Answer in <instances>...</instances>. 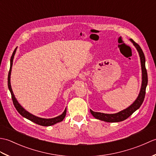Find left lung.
Instances as JSON below:
<instances>
[{
  "instance_id": "1",
  "label": "left lung",
  "mask_w": 156,
  "mask_h": 156,
  "mask_svg": "<svg viewBox=\"0 0 156 156\" xmlns=\"http://www.w3.org/2000/svg\"><path fill=\"white\" fill-rule=\"evenodd\" d=\"M129 40L131 41L132 44L137 49L139 53L140 58L141 66V72H142V82H141V87L140 91V93L138 94V97L135 99V101L127 108L124 109L120 112H117L114 114H107L102 113V112H94L90 109L91 114L94 118L97 119H99L101 121H103L108 122H117L122 121L127 119L133 113V112L137 111V109L141 107V105L143 103L144 101L145 95V90L147 85V73L146 68H145V58L143 51H142L140 46L137 44H136L133 39H129Z\"/></svg>"
}]
</instances>
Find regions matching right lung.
<instances>
[{
	"mask_svg": "<svg viewBox=\"0 0 156 156\" xmlns=\"http://www.w3.org/2000/svg\"><path fill=\"white\" fill-rule=\"evenodd\" d=\"M17 48H16L15 49L14 51L12 53V55L11 58V65H10V69L9 72V75H8V87L9 89V91L11 94V97H12V100L13 102V105H14L15 107L16 108V111H17L19 114L22 115L23 117H25L26 119H29L31 121L35 122L36 124H38L39 125H42V126H51V125H54L58 122H59L64 120V119L66 117V108H65L64 111L63 112V113L60 115L58 116V117H54V118H51V119H44V118H41V117H38L37 116H35L34 115H33L30 112H28L27 111H26L25 109L23 108L22 106L19 103L18 101L16 100L14 93H13L12 88H11V70H12V62H13V59H14V56L16 53V50Z\"/></svg>",
	"mask_w": 156,
	"mask_h": 156,
	"instance_id": "1",
	"label": "right lung"
}]
</instances>
